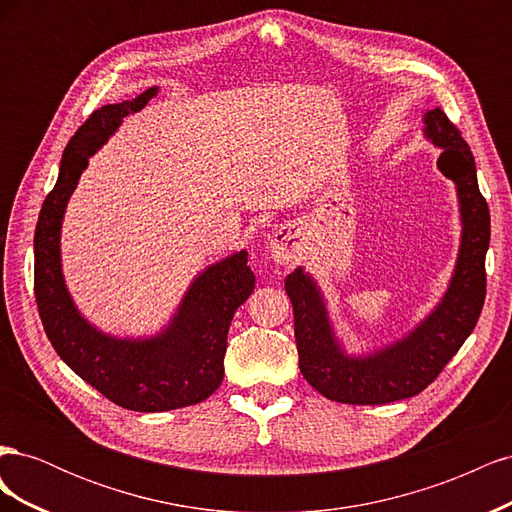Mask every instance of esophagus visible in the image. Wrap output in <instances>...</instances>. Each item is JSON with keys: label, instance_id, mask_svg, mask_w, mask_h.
Returning a JSON list of instances; mask_svg holds the SVG:
<instances>
[{"label": "esophagus", "instance_id": "obj_1", "mask_svg": "<svg viewBox=\"0 0 512 512\" xmlns=\"http://www.w3.org/2000/svg\"><path fill=\"white\" fill-rule=\"evenodd\" d=\"M301 252V235L299 228L280 226L269 241V254L277 265H290L299 258Z\"/></svg>", "mask_w": 512, "mask_h": 512}]
</instances>
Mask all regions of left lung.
Returning a JSON list of instances; mask_svg holds the SVG:
<instances>
[{"instance_id":"left-lung-1","label":"left lung","mask_w":512,"mask_h":512,"mask_svg":"<svg viewBox=\"0 0 512 512\" xmlns=\"http://www.w3.org/2000/svg\"><path fill=\"white\" fill-rule=\"evenodd\" d=\"M423 123L427 141L442 149L438 168L455 183L461 220L455 269L438 305L401 339L365 354H348L314 277L303 267L286 277L301 374L320 395L339 404H391L427 389L474 331L485 303L491 226L474 156L440 108L427 111Z\"/></svg>"}]
</instances>
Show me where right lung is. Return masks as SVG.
Listing matches in <instances>:
<instances>
[{
	"mask_svg": "<svg viewBox=\"0 0 512 512\" xmlns=\"http://www.w3.org/2000/svg\"><path fill=\"white\" fill-rule=\"evenodd\" d=\"M158 91L149 87L134 100L91 113L70 138L34 235V288L46 337L76 376L134 412L194 406L218 391L230 320L256 282L245 250L213 262L194 277L166 327L147 337L104 333L76 307L61 269V224L68 200L89 158L117 132L123 117L141 111Z\"/></svg>",
	"mask_w": 512,
	"mask_h": 512,
	"instance_id": "add662e5",
	"label": "right lung"
}]
</instances>
